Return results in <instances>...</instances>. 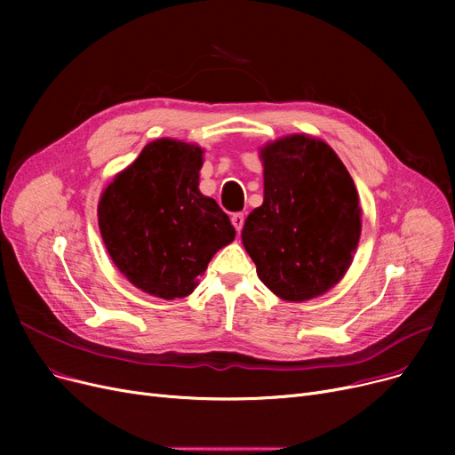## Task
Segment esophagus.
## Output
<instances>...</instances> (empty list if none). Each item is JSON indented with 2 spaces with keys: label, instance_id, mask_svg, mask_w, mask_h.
Segmentation results:
<instances>
[{
  "label": "esophagus",
  "instance_id": "34e87169",
  "mask_svg": "<svg viewBox=\"0 0 455 455\" xmlns=\"http://www.w3.org/2000/svg\"><path fill=\"white\" fill-rule=\"evenodd\" d=\"M232 225H234V228L240 232L242 228H243V223H245V215L243 213H232Z\"/></svg>",
  "mask_w": 455,
  "mask_h": 455
}]
</instances>
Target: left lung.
Segmentation results:
<instances>
[{
  "label": "left lung",
  "instance_id": "left-lung-1",
  "mask_svg": "<svg viewBox=\"0 0 455 455\" xmlns=\"http://www.w3.org/2000/svg\"><path fill=\"white\" fill-rule=\"evenodd\" d=\"M264 203L242 242L258 278L285 302L324 295L347 275L362 234V208L345 164L326 141L290 134L259 148Z\"/></svg>",
  "mask_w": 455,
  "mask_h": 455
}]
</instances>
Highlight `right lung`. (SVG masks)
<instances>
[{
	"mask_svg": "<svg viewBox=\"0 0 455 455\" xmlns=\"http://www.w3.org/2000/svg\"><path fill=\"white\" fill-rule=\"evenodd\" d=\"M204 149L158 138L103 189V243L138 290L165 300L194 293L212 256L234 242L228 215L199 191Z\"/></svg>",
	"mask_w": 455,
	"mask_h": 455,
	"instance_id": "add662e5",
	"label": "right lung"
}]
</instances>
